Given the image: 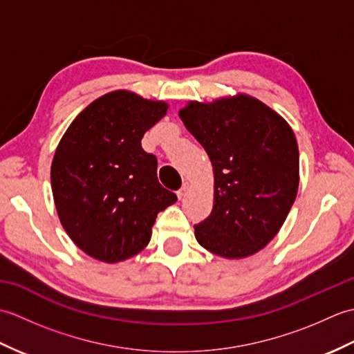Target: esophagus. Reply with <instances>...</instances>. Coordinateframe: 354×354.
<instances>
[{"instance_id":"obj_1","label":"esophagus","mask_w":354,"mask_h":354,"mask_svg":"<svg viewBox=\"0 0 354 354\" xmlns=\"http://www.w3.org/2000/svg\"><path fill=\"white\" fill-rule=\"evenodd\" d=\"M190 187H192V185H190V183H184V184H183V187H181V190H179V192L176 193V194H178V198H179V199H183V198L185 196V194L189 193Z\"/></svg>"}]
</instances>
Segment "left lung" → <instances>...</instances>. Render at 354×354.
Masks as SVG:
<instances>
[{
  "mask_svg": "<svg viewBox=\"0 0 354 354\" xmlns=\"http://www.w3.org/2000/svg\"><path fill=\"white\" fill-rule=\"evenodd\" d=\"M213 165L212 214L194 237L222 259L240 260L263 250L280 231L295 202L299 152L290 124L245 93L179 109Z\"/></svg>",
  "mask_w": 354,
  "mask_h": 354,
  "instance_id": "obj_1",
  "label": "left lung"
}]
</instances>
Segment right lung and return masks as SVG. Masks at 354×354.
Wrapping results in <instances>:
<instances>
[{
	"mask_svg": "<svg viewBox=\"0 0 354 354\" xmlns=\"http://www.w3.org/2000/svg\"><path fill=\"white\" fill-rule=\"evenodd\" d=\"M169 103L127 89L104 94L80 112L51 161V190L64 230L103 263L141 252L156 214L176 202L161 187L156 158L141 138L167 114Z\"/></svg>",
	"mask_w": 354,
	"mask_h": 354,
	"instance_id": "obj_1",
	"label": "right lung"
}]
</instances>
